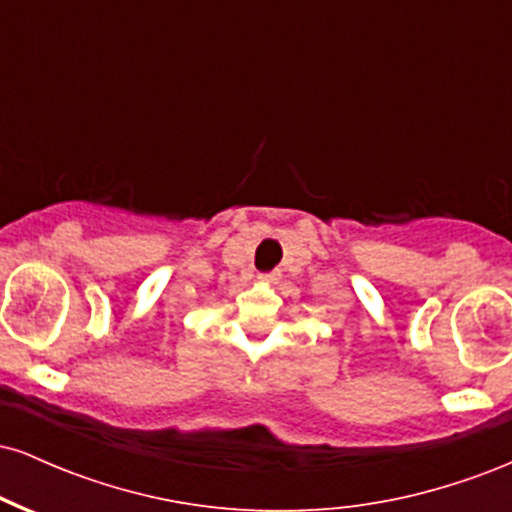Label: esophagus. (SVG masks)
I'll return each instance as SVG.
<instances>
[{
  "label": "esophagus",
  "instance_id": "obj_1",
  "mask_svg": "<svg viewBox=\"0 0 512 512\" xmlns=\"http://www.w3.org/2000/svg\"><path fill=\"white\" fill-rule=\"evenodd\" d=\"M260 279L267 281V284H274V281H279V274H276V272H264V274H260Z\"/></svg>",
  "mask_w": 512,
  "mask_h": 512
}]
</instances>
